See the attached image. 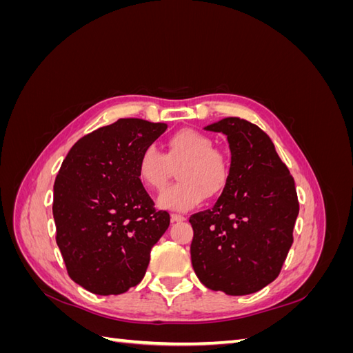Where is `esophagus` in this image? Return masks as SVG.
Listing matches in <instances>:
<instances>
[{
	"mask_svg": "<svg viewBox=\"0 0 353 353\" xmlns=\"http://www.w3.org/2000/svg\"><path fill=\"white\" fill-rule=\"evenodd\" d=\"M170 221L172 222H181V221H185L184 215H179V213H170Z\"/></svg>",
	"mask_w": 353,
	"mask_h": 353,
	"instance_id": "1",
	"label": "esophagus"
}]
</instances>
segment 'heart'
Returning a JSON list of instances; mask_svg holds the SVG:
<instances>
[{
  "label": "heart",
  "mask_w": 353,
  "mask_h": 353,
  "mask_svg": "<svg viewBox=\"0 0 353 353\" xmlns=\"http://www.w3.org/2000/svg\"><path fill=\"white\" fill-rule=\"evenodd\" d=\"M175 168L179 183L159 197L160 206L175 210H188L206 196H216L227 185L230 175L225 156L213 148L208 135L194 130H181L170 135L165 154L154 145H147L137 160L138 178L153 191L166 185Z\"/></svg>",
  "instance_id": "b5f03b06"
}]
</instances>
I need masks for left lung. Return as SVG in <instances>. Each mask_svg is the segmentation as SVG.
Returning <instances> with one entry per match:
<instances>
[{"mask_svg":"<svg viewBox=\"0 0 353 353\" xmlns=\"http://www.w3.org/2000/svg\"><path fill=\"white\" fill-rule=\"evenodd\" d=\"M205 130L227 135L231 166L215 206L190 216L191 263L210 290L250 294L279 276L292 248L294 179L259 126L225 117Z\"/></svg>","mask_w":353,"mask_h":353,"instance_id":"left-lung-1","label":"left lung"}]
</instances>
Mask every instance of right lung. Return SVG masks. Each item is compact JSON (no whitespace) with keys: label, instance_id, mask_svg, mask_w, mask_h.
Returning <instances> with one entry per match:
<instances>
[{"label":"right lung","instance_id":"obj_1","mask_svg":"<svg viewBox=\"0 0 353 353\" xmlns=\"http://www.w3.org/2000/svg\"><path fill=\"white\" fill-rule=\"evenodd\" d=\"M166 123L119 119L82 137L54 181L56 241L70 279L94 294L125 293L143 280L169 227L137 174L143 148Z\"/></svg>","mask_w":353,"mask_h":353}]
</instances>
